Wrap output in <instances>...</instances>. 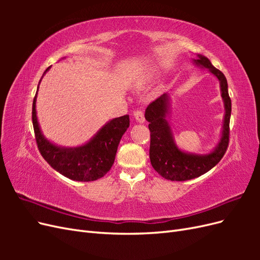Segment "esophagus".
<instances>
[{"label": "esophagus", "mask_w": 260, "mask_h": 260, "mask_svg": "<svg viewBox=\"0 0 260 260\" xmlns=\"http://www.w3.org/2000/svg\"><path fill=\"white\" fill-rule=\"evenodd\" d=\"M133 116H135V118L137 119V121L139 122H144L145 121V117H144V113L141 111V109H138V111H136L135 113H133Z\"/></svg>", "instance_id": "obj_1"}]
</instances>
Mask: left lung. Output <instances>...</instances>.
<instances>
[{
  "label": "left lung",
  "instance_id": "obj_1",
  "mask_svg": "<svg viewBox=\"0 0 260 260\" xmlns=\"http://www.w3.org/2000/svg\"><path fill=\"white\" fill-rule=\"evenodd\" d=\"M195 62L209 69V72L220 81L221 96L225 107L222 137L215 151L210 154L193 155L180 151L174 142L166 120L168 95L165 93L153 101L145 109V119L149 122L148 129L151 132L149 159L153 168L162 178L170 181H186L206 174L221 160L229 146L231 99L228 92L225 77L219 69L212 66L210 60L205 56L199 55V59H196Z\"/></svg>",
  "mask_w": 260,
  "mask_h": 260
}]
</instances>
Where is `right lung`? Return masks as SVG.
I'll return each mask as SVG.
<instances>
[{
	"label": "right lung",
	"mask_w": 260,
	"mask_h": 260,
	"mask_svg": "<svg viewBox=\"0 0 260 260\" xmlns=\"http://www.w3.org/2000/svg\"><path fill=\"white\" fill-rule=\"evenodd\" d=\"M48 70L49 68L45 73ZM36 100L37 95L32 103L35 137L39 152L50 166L66 178L82 182L104 177L111 170L118 144L125 130L129 128V115L115 118L107 122L86 144L75 148H65L52 144L42 136L37 119Z\"/></svg>",
	"instance_id": "right-lung-1"
}]
</instances>
